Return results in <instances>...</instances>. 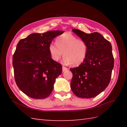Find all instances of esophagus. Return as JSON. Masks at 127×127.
<instances>
[{"label":"esophagus","instance_id":"obj_1","mask_svg":"<svg viewBox=\"0 0 127 127\" xmlns=\"http://www.w3.org/2000/svg\"><path fill=\"white\" fill-rule=\"evenodd\" d=\"M68 70V68H66V67H65V66H63V67H62V70H63V72L64 71H65L66 70Z\"/></svg>","mask_w":127,"mask_h":127}]
</instances>
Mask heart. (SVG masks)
<instances>
[{
	"mask_svg": "<svg viewBox=\"0 0 127 127\" xmlns=\"http://www.w3.org/2000/svg\"><path fill=\"white\" fill-rule=\"evenodd\" d=\"M56 44H51L48 47L53 61H58L62 56L66 63L77 66L82 63L87 57L88 46L84 40L78 39L70 33H64L58 36Z\"/></svg>",
	"mask_w": 127,
	"mask_h": 127,
	"instance_id": "1",
	"label": "heart"
}]
</instances>
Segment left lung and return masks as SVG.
<instances>
[{
  "label": "left lung",
  "mask_w": 127,
  "mask_h": 127,
  "mask_svg": "<svg viewBox=\"0 0 127 127\" xmlns=\"http://www.w3.org/2000/svg\"><path fill=\"white\" fill-rule=\"evenodd\" d=\"M72 31L87 43L88 53L82 63L70 69L72 73L71 89L79 98H93L107 87L111 80L114 66L112 46L97 32L87 34L77 29Z\"/></svg>",
  "instance_id": "obj_1"
}]
</instances>
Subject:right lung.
I'll list each match as a JSON object with an SVG mask.
<instances>
[{"label":"right lung","mask_w":127,"mask_h":127,"mask_svg":"<svg viewBox=\"0 0 127 127\" xmlns=\"http://www.w3.org/2000/svg\"><path fill=\"white\" fill-rule=\"evenodd\" d=\"M63 31L31 34L20 40L12 58L16 85L33 99L49 96L55 80L62 72L60 63L53 61L48 47L53 39Z\"/></svg>","instance_id":"add662e5"}]
</instances>
